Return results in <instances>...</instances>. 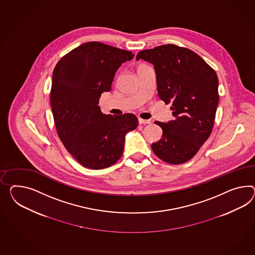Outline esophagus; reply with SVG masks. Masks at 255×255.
<instances>
[{"mask_svg":"<svg viewBox=\"0 0 255 255\" xmlns=\"http://www.w3.org/2000/svg\"><path fill=\"white\" fill-rule=\"evenodd\" d=\"M138 123H139L140 125L150 124V120H145V119L138 118Z\"/></svg>","mask_w":255,"mask_h":255,"instance_id":"esophagus-1","label":"esophagus"}]
</instances>
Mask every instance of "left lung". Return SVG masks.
I'll return each instance as SVG.
<instances>
[{"label":"left lung","mask_w":255,"mask_h":255,"mask_svg":"<svg viewBox=\"0 0 255 255\" xmlns=\"http://www.w3.org/2000/svg\"><path fill=\"white\" fill-rule=\"evenodd\" d=\"M143 59L154 66L158 96L172 103L175 119L155 121L163 137L151 149L163 162L186 163L200 150L211 135L219 101L216 71L196 52L175 44L140 51Z\"/></svg>","instance_id":"left-lung-1"}]
</instances>
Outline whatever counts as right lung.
<instances>
[{"label":"right lung","instance_id":"obj_1","mask_svg":"<svg viewBox=\"0 0 255 255\" xmlns=\"http://www.w3.org/2000/svg\"><path fill=\"white\" fill-rule=\"evenodd\" d=\"M133 57L128 51L91 41L68 52L53 69L50 97L56 130L67 151L87 168L117 163L126 134L137 127L134 115H104L98 105L102 93L111 91L117 70Z\"/></svg>","mask_w":255,"mask_h":255}]
</instances>
